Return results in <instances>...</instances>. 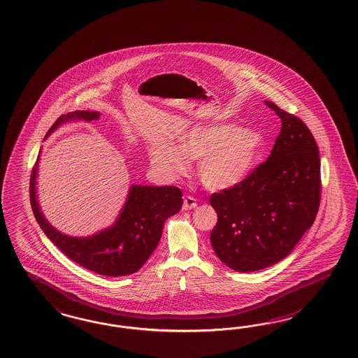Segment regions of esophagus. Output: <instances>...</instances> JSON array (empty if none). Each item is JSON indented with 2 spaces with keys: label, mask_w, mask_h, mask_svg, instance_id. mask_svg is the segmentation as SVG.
I'll return each mask as SVG.
<instances>
[{
  "label": "esophagus",
  "mask_w": 358,
  "mask_h": 358,
  "mask_svg": "<svg viewBox=\"0 0 358 358\" xmlns=\"http://www.w3.org/2000/svg\"><path fill=\"white\" fill-rule=\"evenodd\" d=\"M197 207L196 199L192 196H185L183 200V210H189Z\"/></svg>",
  "instance_id": "34e87169"
}]
</instances>
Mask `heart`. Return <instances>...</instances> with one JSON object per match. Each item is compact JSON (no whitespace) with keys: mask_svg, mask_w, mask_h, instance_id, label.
Instances as JSON below:
<instances>
[{"mask_svg":"<svg viewBox=\"0 0 358 358\" xmlns=\"http://www.w3.org/2000/svg\"><path fill=\"white\" fill-rule=\"evenodd\" d=\"M262 137L250 129L231 124H207L191 127L180 138V149L151 154L152 166L162 173L182 175L188 170L189 159H200L199 178L212 191L236 187L250 173Z\"/></svg>","mask_w":358,"mask_h":358,"instance_id":"heart-1","label":"heart"}]
</instances>
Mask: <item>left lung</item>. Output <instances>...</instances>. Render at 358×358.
Listing matches in <instances>:
<instances>
[{"instance_id": "8db88e82", "label": "left lung", "mask_w": 358, "mask_h": 358, "mask_svg": "<svg viewBox=\"0 0 358 358\" xmlns=\"http://www.w3.org/2000/svg\"><path fill=\"white\" fill-rule=\"evenodd\" d=\"M265 104L282 121L271 154L240 185L209 199L217 212L212 248L221 262L243 273L287 257L320 206V157L310 129L274 103Z\"/></svg>"}]
</instances>
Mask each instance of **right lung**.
Instances as JSON below:
<instances>
[{"instance_id":"obj_1","label":"right lung","mask_w":358,"mask_h":358,"mask_svg":"<svg viewBox=\"0 0 358 358\" xmlns=\"http://www.w3.org/2000/svg\"><path fill=\"white\" fill-rule=\"evenodd\" d=\"M99 112L76 110L62 115L47 136L69 120L96 121ZM38 162L30 178V203L42 231L71 261L106 277L130 275L143 266L161 240L164 221L183 206L182 189L173 185H131L127 203L110 228L91 237H69L52 228L45 219L35 194Z\"/></svg>"}]
</instances>
